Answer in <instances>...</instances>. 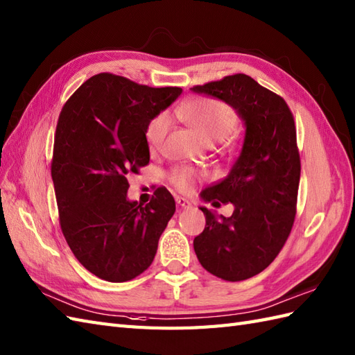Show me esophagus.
I'll use <instances>...</instances> for the list:
<instances>
[{"label":"esophagus","mask_w":355,"mask_h":355,"mask_svg":"<svg viewBox=\"0 0 355 355\" xmlns=\"http://www.w3.org/2000/svg\"><path fill=\"white\" fill-rule=\"evenodd\" d=\"M175 201H177V204L180 205V207H183V209H191V207H192V202L189 201L187 198L177 196V198H175Z\"/></svg>","instance_id":"34e87169"}]
</instances>
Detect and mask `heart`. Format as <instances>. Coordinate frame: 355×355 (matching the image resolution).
<instances>
[{
	"label": "heart",
	"instance_id": "obj_1",
	"mask_svg": "<svg viewBox=\"0 0 355 355\" xmlns=\"http://www.w3.org/2000/svg\"><path fill=\"white\" fill-rule=\"evenodd\" d=\"M178 116L183 119L204 142L215 144L232 135L237 127V114L225 103L205 98H191L178 105ZM169 128L166 113H160L148 122L145 130L146 142L157 148ZM198 172L187 166H177L169 172V183L180 192H191L195 187Z\"/></svg>",
	"mask_w": 355,
	"mask_h": 355
}]
</instances>
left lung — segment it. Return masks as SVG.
Masks as SVG:
<instances>
[{
	"label": "left lung",
	"mask_w": 355,
	"mask_h": 355,
	"mask_svg": "<svg viewBox=\"0 0 355 355\" xmlns=\"http://www.w3.org/2000/svg\"><path fill=\"white\" fill-rule=\"evenodd\" d=\"M232 105L243 121L241 155L230 174L201 192L205 202L234 205L230 218L200 207L204 232L193 250L204 269L242 282L266 269L282 251L296 215L301 162L293 114L282 96L245 73L193 86Z\"/></svg>",
	"instance_id": "obj_1"
}]
</instances>
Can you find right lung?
Here are the masks:
<instances>
[{"mask_svg":"<svg viewBox=\"0 0 355 355\" xmlns=\"http://www.w3.org/2000/svg\"><path fill=\"white\" fill-rule=\"evenodd\" d=\"M181 87H148L113 73L81 85L60 112L51 177L63 236L77 260L110 283L150 268L175 211L168 189L146 205L127 198L128 177L150 163L148 122Z\"/></svg>","mask_w":355,"mask_h":355,"instance_id":"1","label":"right lung"}]
</instances>
